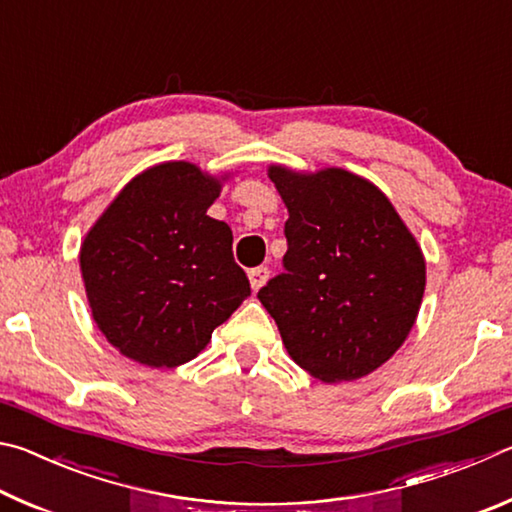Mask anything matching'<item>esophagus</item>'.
<instances>
[{
  "label": "esophagus",
  "mask_w": 512,
  "mask_h": 512,
  "mask_svg": "<svg viewBox=\"0 0 512 512\" xmlns=\"http://www.w3.org/2000/svg\"><path fill=\"white\" fill-rule=\"evenodd\" d=\"M268 268L266 266H257V268H250L248 271V280H250V287H253V291H259L266 284L268 280Z\"/></svg>",
  "instance_id": "esophagus-1"
}]
</instances>
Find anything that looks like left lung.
<instances>
[{
  "mask_svg": "<svg viewBox=\"0 0 512 512\" xmlns=\"http://www.w3.org/2000/svg\"><path fill=\"white\" fill-rule=\"evenodd\" d=\"M289 219L284 273L259 289L289 357L325 384L370 375L400 350L427 284L422 248L386 194L339 167H268Z\"/></svg>",
  "mask_w": 512,
  "mask_h": 512,
  "instance_id": "left-lung-1",
  "label": "left lung"
}]
</instances>
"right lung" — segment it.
Masks as SVG:
<instances>
[{
	"instance_id": "obj_1",
	"label": "right lung",
	"mask_w": 512,
	"mask_h": 512,
	"mask_svg": "<svg viewBox=\"0 0 512 512\" xmlns=\"http://www.w3.org/2000/svg\"><path fill=\"white\" fill-rule=\"evenodd\" d=\"M221 178L192 162L149 167L115 196L81 244L92 318L110 345L142 366L196 359L250 296L228 223L207 216Z\"/></svg>"
}]
</instances>
